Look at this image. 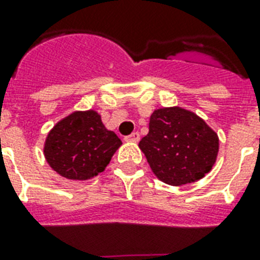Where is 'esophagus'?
<instances>
[{
    "label": "esophagus",
    "instance_id": "34e87169",
    "mask_svg": "<svg viewBox=\"0 0 260 260\" xmlns=\"http://www.w3.org/2000/svg\"><path fill=\"white\" fill-rule=\"evenodd\" d=\"M124 140H125V141H135V143H136V141L140 140V135H139V132H134V134H131V135H128V136L124 137Z\"/></svg>",
    "mask_w": 260,
    "mask_h": 260
}]
</instances>
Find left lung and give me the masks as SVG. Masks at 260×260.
I'll list each match as a JSON object with an SVG mask.
<instances>
[{
  "label": "left lung",
  "mask_w": 260,
  "mask_h": 260,
  "mask_svg": "<svg viewBox=\"0 0 260 260\" xmlns=\"http://www.w3.org/2000/svg\"><path fill=\"white\" fill-rule=\"evenodd\" d=\"M139 147L160 180L183 185L210 172L218 156L219 139L199 116L175 107L152 113L149 132Z\"/></svg>",
  "instance_id": "obj_1"
}]
</instances>
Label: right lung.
Masks as SVG:
<instances>
[{
    "label": "right lung",
    "mask_w": 260,
    "mask_h": 260,
    "mask_svg": "<svg viewBox=\"0 0 260 260\" xmlns=\"http://www.w3.org/2000/svg\"><path fill=\"white\" fill-rule=\"evenodd\" d=\"M121 145L94 111L73 112L53 126L44 153L57 174L71 180H86L105 170Z\"/></svg>",
    "instance_id": "add662e5"
}]
</instances>
